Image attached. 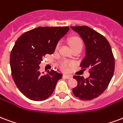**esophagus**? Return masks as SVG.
Masks as SVG:
<instances>
[{
  "instance_id": "obj_1",
  "label": "esophagus",
  "mask_w": 123,
  "mask_h": 123,
  "mask_svg": "<svg viewBox=\"0 0 123 123\" xmlns=\"http://www.w3.org/2000/svg\"><path fill=\"white\" fill-rule=\"evenodd\" d=\"M64 77H66V79H71L73 78V75H64Z\"/></svg>"
}]
</instances>
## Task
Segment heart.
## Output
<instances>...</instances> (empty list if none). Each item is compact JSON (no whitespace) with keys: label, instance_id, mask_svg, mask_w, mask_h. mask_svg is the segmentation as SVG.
Instances as JSON below:
<instances>
[{"label":"heart","instance_id":"b5f03b06","mask_svg":"<svg viewBox=\"0 0 123 123\" xmlns=\"http://www.w3.org/2000/svg\"><path fill=\"white\" fill-rule=\"evenodd\" d=\"M69 44H70V47L72 48H74L75 47H82V40L78 37H73L72 38H70L69 40ZM60 47V43H58L55 46V51H57ZM72 65V64L67 61H62L59 64L60 68L62 71L67 72L69 70V68L70 66Z\"/></svg>","mask_w":123,"mask_h":123}]
</instances>
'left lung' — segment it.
Listing matches in <instances>:
<instances>
[{"mask_svg": "<svg viewBox=\"0 0 123 123\" xmlns=\"http://www.w3.org/2000/svg\"><path fill=\"white\" fill-rule=\"evenodd\" d=\"M81 37L86 46V56L80 66L89 69L90 76L74 75L77 86L72 90L79 99L90 101L101 95L109 85L114 70L115 59L109 42L103 35L86 26H71Z\"/></svg>", "mask_w": 123, "mask_h": 123, "instance_id": "8db88e82", "label": "left lung"}]
</instances>
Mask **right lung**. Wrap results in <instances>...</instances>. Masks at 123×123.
Returning <instances> with one entry per match:
<instances>
[{
  "mask_svg": "<svg viewBox=\"0 0 123 123\" xmlns=\"http://www.w3.org/2000/svg\"><path fill=\"white\" fill-rule=\"evenodd\" d=\"M69 27H38L20 35L10 54V66L14 82L27 98L41 101L53 93L62 74L55 70L41 75L39 64L47 54L55 51L59 39Z\"/></svg>",
  "mask_w": 123,
  "mask_h": 123,
  "instance_id": "obj_1",
  "label": "right lung"
}]
</instances>
